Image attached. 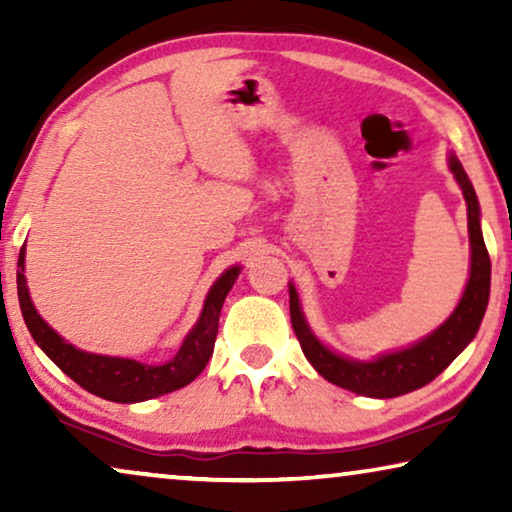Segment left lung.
<instances>
[{
    "label": "left lung",
    "instance_id": "obj_1",
    "mask_svg": "<svg viewBox=\"0 0 512 512\" xmlns=\"http://www.w3.org/2000/svg\"><path fill=\"white\" fill-rule=\"evenodd\" d=\"M450 170L454 179L459 181L464 191L468 207V235H471V277H468L466 291L461 296L457 310L443 326L436 328L417 345L401 352L382 354L373 361H354L331 352L314 338L300 310V300L296 286L289 284V307H291V326L293 333L303 347V354L312 363L314 370L328 382L338 384L342 389L354 391V394L370 398H394L410 394V391L422 389L424 384L443 373L464 347L475 338L478 328L485 317L489 300V282H492V263L482 240L480 230V205L475 191L468 181V174L457 160L450 156Z\"/></svg>",
    "mask_w": 512,
    "mask_h": 512
}]
</instances>
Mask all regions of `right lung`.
<instances>
[{
	"instance_id": "obj_1",
	"label": "right lung",
	"mask_w": 512,
	"mask_h": 512,
	"mask_svg": "<svg viewBox=\"0 0 512 512\" xmlns=\"http://www.w3.org/2000/svg\"><path fill=\"white\" fill-rule=\"evenodd\" d=\"M18 268V303L34 342L76 384H81L90 394L107 398V401L114 403H139L170 394V391H177L186 387V384H191L205 370L207 361L212 359L216 333H219V314L223 300H226L228 291L233 289L235 279L240 275V265H233V268L223 272L212 289H209L198 324L186 335L177 356L163 363V366H149V363H139L135 359H118V356L81 352V349H76L74 345L62 340L39 317L30 300L27 279L23 275L25 247L20 249Z\"/></svg>"
}]
</instances>
